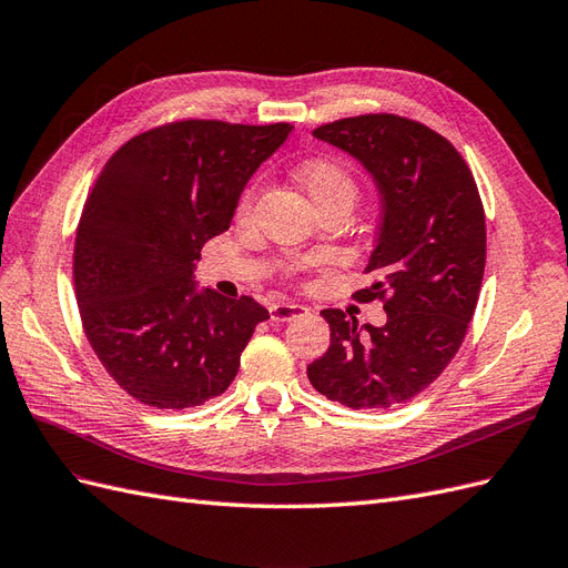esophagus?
<instances>
[{
	"mask_svg": "<svg viewBox=\"0 0 568 568\" xmlns=\"http://www.w3.org/2000/svg\"><path fill=\"white\" fill-rule=\"evenodd\" d=\"M268 314H271V321H293L297 316L310 314V310H306L304 304H295V302H275L268 306Z\"/></svg>",
	"mask_w": 568,
	"mask_h": 568,
	"instance_id": "esophagus-1",
	"label": "esophagus"
}]
</instances>
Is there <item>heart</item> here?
<instances>
[{
    "mask_svg": "<svg viewBox=\"0 0 568 568\" xmlns=\"http://www.w3.org/2000/svg\"><path fill=\"white\" fill-rule=\"evenodd\" d=\"M300 183L306 190V194H310L314 204L337 200V197L354 202V194H356V185L352 181V175L347 173L345 166H339L333 159L306 161V164L300 169ZM252 202H254V190H247L245 194H242L237 212L242 216L250 214Z\"/></svg>",
    "mask_w": 568,
    "mask_h": 568,
    "instance_id": "b5f03b06",
    "label": "heart"
}]
</instances>
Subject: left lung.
I'll list each match as a JSON object with an SVG mask.
<instances>
[{
  "mask_svg": "<svg viewBox=\"0 0 568 568\" xmlns=\"http://www.w3.org/2000/svg\"><path fill=\"white\" fill-rule=\"evenodd\" d=\"M359 161L381 194L364 295L385 300L383 326L323 310L331 347L306 366L321 395L349 409L409 402L443 374L466 335L485 268V214L462 154L430 128L366 113L314 131Z\"/></svg>",
  "mask_w": 568,
  "mask_h": 568,
  "instance_id": "obj_1",
  "label": "left lung"
}]
</instances>
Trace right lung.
Wrapping results in <instances>:
<instances>
[{
	"mask_svg": "<svg viewBox=\"0 0 568 568\" xmlns=\"http://www.w3.org/2000/svg\"><path fill=\"white\" fill-rule=\"evenodd\" d=\"M290 133L287 123H171L128 140L97 178L75 233L80 318L109 376L148 407L219 397L268 318L252 297L200 287L194 268Z\"/></svg>",
	"mask_w": 568,
	"mask_h": 568,
	"instance_id": "right-lung-1",
	"label": "right lung"
}]
</instances>
